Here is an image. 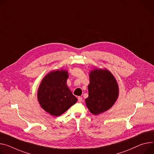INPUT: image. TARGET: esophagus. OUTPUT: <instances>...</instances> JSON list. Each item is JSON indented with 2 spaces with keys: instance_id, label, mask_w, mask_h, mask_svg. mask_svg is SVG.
<instances>
[{
  "instance_id": "obj_1",
  "label": "esophagus",
  "mask_w": 154,
  "mask_h": 154,
  "mask_svg": "<svg viewBox=\"0 0 154 154\" xmlns=\"http://www.w3.org/2000/svg\"><path fill=\"white\" fill-rule=\"evenodd\" d=\"M78 100L79 102H81L82 101V97H78Z\"/></svg>"
}]
</instances>
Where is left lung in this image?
<instances>
[{
	"label": "left lung",
	"instance_id": "1",
	"mask_svg": "<svg viewBox=\"0 0 154 154\" xmlns=\"http://www.w3.org/2000/svg\"><path fill=\"white\" fill-rule=\"evenodd\" d=\"M89 80L86 103L92 113L99 115L108 110L115 103L118 96V85L113 75L107 69L91 71Z\"/></svg>",
	"mask_w": 154,
	"mask_h": 154
}]
</instances>
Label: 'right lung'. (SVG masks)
I'll return each mask as SVG.
<instances>
[{"label": "right lung", "instance_id": "1", "mask_svg": "<svg viewBox=\"0 0 154 154\" xmlns=\"http://www.w3.org/2000/svg\"><path fill=\"white\" fill-rule=\"evenodd\" d=\"M68 78L66 71L57 70L47 75L40 85L38 91L39 102L52 115H62L77 102L67 86Z\"/></svg>", "mask_w": 154, "mask_h": 154}]
</instances>
